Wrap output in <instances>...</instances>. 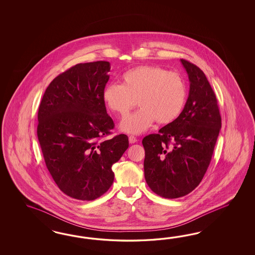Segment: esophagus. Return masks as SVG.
Listing matches in <instances>:
<instances>
[{"label":"esophagus","mask_w":255,"mask_h":255,"mask_svg":"<svg viewBox=\"0 0 255 255\" xmlns=\"http://www.w3.org/2000/svg\"><path fill=\"white\" fill-rule=\"evenodd\" d=\"M137 141V139L135 136H133V135H129V142L131 143V144H133V143H135Z\"/></svg>","instance_id":"34e87169"}]
</instances>
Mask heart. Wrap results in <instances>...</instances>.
I'll list each match as a JSON object with an SVG mask.
<instances>
[{"instance_id":"b5f03b06","label":"heart","mask_w":255,"mask_h":255,"mask_svg":"<svg viewBox=\"0 0 255 255\" xmlns=\"http://www.w3.org/2000/svg\"><path fill=\"white\" fill-rule=\"evenodd\" d=\"M186 96L185 81L179 74L153 65L127 71L121 85L109 84L103 93L106 105L118 116H126L137 101L141 108L120 126L130 133L146 131L155 121L160 124L174 122L183 109Z\"/></svg>"}]
</instances>
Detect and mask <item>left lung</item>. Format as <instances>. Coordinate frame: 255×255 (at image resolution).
<instances>
[{
  "label": "left lung",
  "instance_id": "8db88e82",
  "mask_svg": "<svg viewBox=\"0 0 255 255\" xmlns=\"http://www.w3.org/2000/svg\"><path fill=\"white\" fill-rule=\"evenodd\" d=\"M180 62L190 81L185 107L174 122L142 140L147 185L168 199L182 197L199 185L222 127L216 95L204 72L192 62Z\"/></svg>",
  "mask_w": 255,
  "mask_h": 255
}]
</instances>
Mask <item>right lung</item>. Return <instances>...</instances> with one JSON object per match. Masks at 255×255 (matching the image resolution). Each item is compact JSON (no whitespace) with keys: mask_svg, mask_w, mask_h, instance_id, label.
<instances>
[{"mask_svg":"<svg viewBox=\"0 0 255 255\" xmlns=\"http://www.w3.org/2000/svg\"><path fill=\"white\" fill-rule=\"evenodd\" d=\"M108 62L78 63L55 77L38 110V136L46 167L62 193L92 201L114 181L112 165L129 147L128 136L104 140L114 128L103 93Z\"/></svg>","mask_w":255,"mask_h":255,"instance_id":"add662e5","label":"right lung"}]
</instances>
